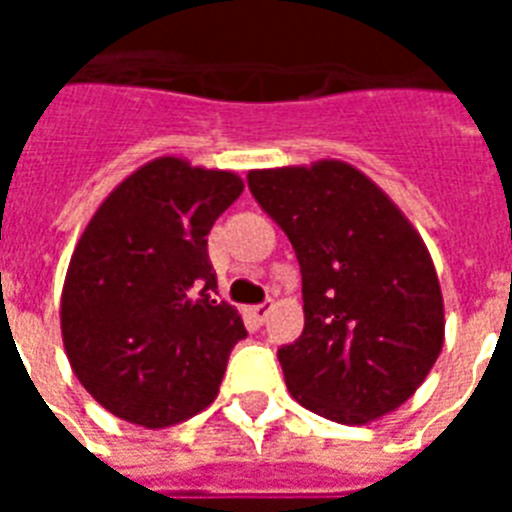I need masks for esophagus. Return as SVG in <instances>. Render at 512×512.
Listing matches in <instances>:
<instances>
[{"label": "esophagus", "instance_id": "obj_1", "mask_svg": "<svg viewBox=\"0 0 512 512\" xmlns=\"http://www.w3.org/2000/svg\"><path fill=\"white\" fill-rule=\"evenodd\" d=\"M271 308H273V303L255 305V308H252V316H255L257 321H265V319H268V313H271Z\"/></svg>", "mask_w": 512, "mask_h": 512}]
</instances>
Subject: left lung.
Listing matches in <instances>:
<instances>
[{
	"label": "left lung",
	"mask_w": 512,
	"mask_h": 512,
	"mask_svg": "<svg viewBox=\"0 0 512 512\" xmlns=\"http://www.w3.org/2000/svg\"><path fill=\"white\" fill-rule=\"evenodd\" d=\"M303 273L305 329L279 350L297 404L366 425L414 396L444 348V297L425 241L380 185L321 159L252 170Z\"/></svg>",
	"instance_id": "obj_1"
}]
</instances>
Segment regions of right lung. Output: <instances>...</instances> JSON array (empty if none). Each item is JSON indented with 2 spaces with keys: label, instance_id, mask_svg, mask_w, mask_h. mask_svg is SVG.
Instances as JSON below:
<instances>
[{
  "label": "right lung",
  "instance_id": "add662e5",
  "mask_svg": "<svg viewBox=\"0 0 512 512\" xmlns=\"http://www.w3.org/2000/svg\"><path fill=\"white\" fill-rule=\"evenodd\" d=\"M241 191L236 172L159 156L108 193L76 241L63 348L76 380L119 420L170 428L217 398L247 329L215 300L207 233Z\"/></svg>",
  "mask_w": 512,
  "mask_h": 512
}]
</instances>
